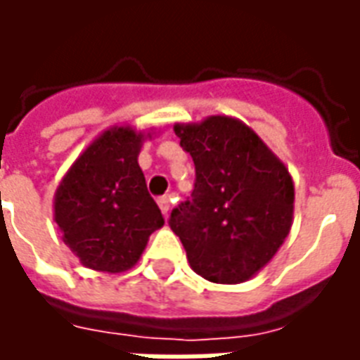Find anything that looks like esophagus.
<instances>
[{
    "label": "esophagus",
    "instance_id": "esophagus-1",
    "mask_svg": "<svg viewBox=\"0 0 360 360\" xmlns=\"http://www.w3.org/2000/svg\"><path fill=\"white\" fill-rule=\"evenodd\" d=\"M158 206H160V210L164 212L165 216L169 214V206H172V202H169V196H160L158 198Z\"/></svg>",
    "mask_w": 360,
    "mask_h": 360
}]
</instances>
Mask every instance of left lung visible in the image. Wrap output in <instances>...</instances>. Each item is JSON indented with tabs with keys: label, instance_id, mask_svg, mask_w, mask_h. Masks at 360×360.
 <instances>
[{
	"label": "left lung",
	"instance_id": "obj_1",
	"mask_svg": "<svg viewBox=\"0 0 360 360\" xmlns=\"http://www.w3.org/2000/svg\"><path fill=\"white\" fill-rule=\"evenodd\" d=\"M196 169L193 198L169 226L191 268L214 283H243L276 257L293 226L295 185L285 164L241 119L175 123Z\"/></svg>",
	"mask_w": 360,
	"mask_h": 360
}]
</instances>
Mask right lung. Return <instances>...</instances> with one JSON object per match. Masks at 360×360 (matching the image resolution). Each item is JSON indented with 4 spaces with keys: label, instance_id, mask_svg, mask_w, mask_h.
<instances>
[{
    "label": "right lung",
    "instance_id": "add662e5",
    "mask_svg": "<svg viewBox=\"0 0 360 360\" xmlns=\"http://www.w3.org/2000/svg\"><path fill=\"white\" fill-rule=\"evenodd\" d=\"M152 131L113 125L98 134L59 181L53 219L61 239L82 266L121 274L131 270L164 226L139 165Z\"/></svg>",
    "mask_w": 360,
    "mask_h": 360
}]
</instances>
